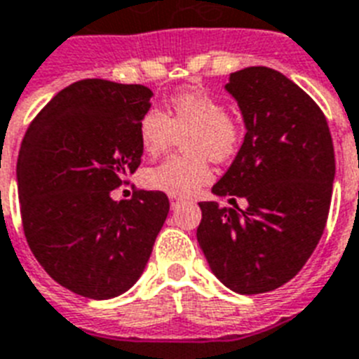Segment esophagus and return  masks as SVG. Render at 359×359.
Here are the masks:
<instances>
[{"label":"esophagus","instance_id":"obj_1","mask_svg":"<svg viewBox=\"0 0 359 359\" xmlns=\"http://www.w3.org/2000/svg\"><path fill=\"white\" fill-rule=\"evenodd\" d=\"M180 205H183L182 198H170V207H172V209H177Z\"/></svg>","mask_w":359,"mask_h":359}]
</instances>
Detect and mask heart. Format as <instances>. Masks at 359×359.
Returning a JSON list of instances; mask_svg holds the SVG:
<instances>
[{
    "instance_id": "b5f03b06",
    "label": "heart",
    "mask_w": 359,
    "mask_h": 359,
    "mask_svg": "<svg viewBox=\"0 0 359 359\" xmlns=\"http://www.w3.org/2000/svg\"><path fill=\"white\" fill-rule=\"evenodd\" d=\"M185 137V156H172L143 174L148 189L174 198H189L211 182L209 158L226 161L238 152L244 126L227 114L218 97L200 88L170 97L168 115L150 108L139 121V141L148 156H159Z\"/></svg>"
}]
</instances>
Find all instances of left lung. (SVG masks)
Masks as SVG:
<instances>
[{
	"instance_id": "obj_1",
	"label": "left lung",
	"mask_w": 359,
	"mask_h": 359,
	"mask_svg": "<svg viewBox=\"0 0 359 359\" xmlns=\"http://www.w3.org/2000/svg\"><path fill=\"white\" fill-rule=\"evenodd\" d=\"M226 90L244 115L245 137L216 196L248 209L201 201L196 236L212 273L236 293L277 290L313 253L332 200V135L316 100L283 73L245 67Z\"/></svg>"
}]
</instances>
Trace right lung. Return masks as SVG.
<instances>
[{
    "label": "right lung",
    "instance_id": "1",
    "mask_svg": "<svg viewBox=\"0 0 359 359\" xmlns=\"http://www.w3.org/2000/svg\"><path fill=\"white\" fill-rule=\"evenodd\" d=\"M152 91L141 84L79 80L32 119L18 156L23 233L64 288L111 299L132 288L167 220V194L111 191L141 165L139 121Z\"/></svg>",
    "mask_w": 359,
    "mask_h": 359
}]
</instances>
